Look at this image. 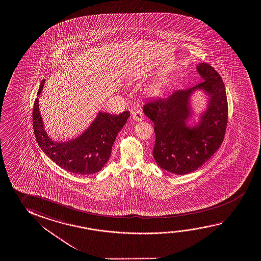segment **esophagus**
Here are the masks:
<instances>
[{
    "label": "esophagus",
    "mask_w": 261,
    "mask_h": 261,
    "mask_svg": "<svg viewBox=\"0 0 261 261\" xmlns=\"http://www.w3.org/2000/svg\"><path fill=\"white\" fill-rule=\"evenodd\" d=\"M133 119L136 120L137 122H140L142 120L144 119V115L140 110H136L133 112Z\"/></svg>",
    "instance_id": "esophagus-1"
}]
</instances>
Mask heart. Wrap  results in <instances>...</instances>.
I'll use <instances>...</instances> for the list:
<instances>
[{
  "label": "heart",
  "instance_id": "obj_1",
  "mask_svg": "<svg viewBox=\"0 0 261 261\" xmlns=\"http://www.w3.org/2000/svg\"><path fill=\"white\" fill-rule=\"evenodd\" d=\"M158 89V87L155 86H151L149 88H148V92H149L150 94H154V92L156 91Z\"/></svg>",
  "mask_w": 261,
  "mask_h": 261
}]
</instances>
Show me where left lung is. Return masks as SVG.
Instances as JSON below:
<instances>
[{
    "label": "left lung",
    "instance_id": "8db88e82",
    "mask_svg": "<svg viewBox=\"0 0 261 261\" xmlns=\"http://www.w3.org/2000/svg\"><path fill=\"white\" fill-rule=\"evenodd\" d=\"M197 71L204 80L199 85L175 90L143 107L145 116L154 122V160L175 175L189 174L202 167L219 148L226 132L228 109L222 78L210 64H198ZM198 90L205 94L207 103L197 114L192 96ZM190 119L193 124L189 123Z\"/></svg>",
    "mask_w": 261,
    "mask_h": 261
}]
</instances>
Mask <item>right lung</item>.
Instances as JSON below:
<instances>
[{
  "mask_svg": "<svg viewBox=\"0 0 261 261\" xmlns=\"http://www.w3.org/2000/svg\"><path fill=\"white\" fill-rule=\"evenodd\" d=\"M44 82V79L41 82L38 96L43 91ZM129 116V111L120 115L98 112L81 135L67 141H57L51 139L44 128L37 97L33 110V124L36 141L48 158L66 171L89 175L100 171L107 164L117 134L124 127Z\"/></svg>",
  "mask_w": 261,
  "mask_h": 261,
  "instance_id": "right-lung-1",
  "label": "right lung"
}]
</instances>
